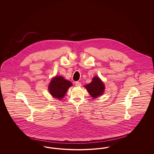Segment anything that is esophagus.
Segmentation results:
<instances>
[{"mask_svg": "<svg viewBox=\"0 0 154 154\" xmlns=\"http://www.w3.org/2000/svg\"><path fill=\"white\" fill-rule=\"evenodd\" d=\"M75 85L76 87H81V84L80 82L76 81V82H75Z\"/></svg>", "mask_w": 154, "mask_h": 154, "instance_id": "34e87169", "label": "esophagus"}]
</instances>
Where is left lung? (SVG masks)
I'll list each match as a JSON object with an SVG mask.
<instances>
[{"mask_svg": "<svg viewBox=\"0 0 154 154\" xmlns=\"http://www.w3.org/2000/svg\"><path fill=\"white\" fill-rule=\"evenodd\" d=\"M85 87L88 90L89 94L94 98H96L102 95L104 90V84L97 76L94 77L92 82L86 85Z\"/></svg>", "mask_w": 154, "mask_h": 154, "instance_id": "left-lung-1", "label": "left lung"}]
</instances>
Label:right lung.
<instances>
[{"label": "right lung", "instance_id": "right-lung-1", "mask_svg": "<svg viewBox=\"0 0 154 154\" xmlns=\"http://www.w3.org/2000/svg\"><path fill=\"white\" fill-rule=\"evenodd\" d=\"M72 85L70 81L66 80L63 77H54L48 86L50 93L53 97L60 100L65 95L69 88Z\"/></svg>", "mask_w": 154, "mask_h": 154}]
</instances>
